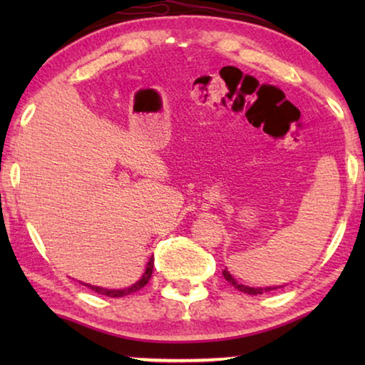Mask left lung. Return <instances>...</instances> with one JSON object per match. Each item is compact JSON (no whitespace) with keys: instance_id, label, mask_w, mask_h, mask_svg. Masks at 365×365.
<instances>
[{"instance_id":"8db88e82","label":"left lung","mask_w":365,"mask_h":365,"mask_svg":"<svg viewBox=\"0 0 365 365\" xmlns=\"http://www.w3.org/2000/svg\"><path fill=\"white\" fill-rule=\"evenodd\" d=\"M222 276H224V279H226V281L231 284V286H234L237 289V291H241V292H244V294H249V296H259V294H264V292H269V291H274V289H277L276 286H269V287H251V286H244V284H241V282H237L236 279H234L232 276H231V272L227 271V269H224L222 271ZM282 287V286H281Z\"/></svg>"}]
</instances>
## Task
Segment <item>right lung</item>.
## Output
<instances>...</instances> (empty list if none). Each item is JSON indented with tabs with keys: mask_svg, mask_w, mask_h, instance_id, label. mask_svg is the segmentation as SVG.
<instances>
[{
	"mask_svg": "<svg viewBox=\"0 0 365 365\" xmlns=\"http://www.w3.org/2000/svg\"><path fill=\"white\" fill-rule=\"evenodd\" d=\"M153 267H154V257H149V261L146 264V269H144L143 276L139 277L136 282L131 284V286L124 287V289H104V287L91 286V284H84V286H88L89 289H93L94 292L103 294V296H108V297H124V296H129V294L136 292V291H139V289H143L144 286H146V284L149 282V279H151Z\"/></svg>",
	"mask_w": 365,
	"mask_h": 365,
	"instance_id": "add662e5",
	"label": "right lung"
}]
</instances>
